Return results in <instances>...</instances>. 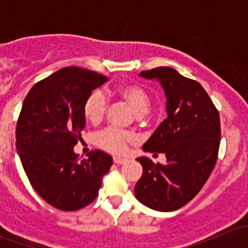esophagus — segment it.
<instances>
[{
    "instance_id": "esophagus-1",
    "label": "esophagus",
    "mask_w": 248,
    "mask_h": 248,
    "mask_svg": "<svg viewBox=\"0 0 248 248\" xmlns=\"http://www.w3.org/2000/svg\"><path fill=\"white\" fill-rule=\"evenodd\" d=\"M126 159L121 158V157H114V163L115 164H124Z\"/></svg>"
}]
</instances>
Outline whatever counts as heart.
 Masks as SVG:
<instances>
[{
  "label": "heart",
  "mask_w": 248,
  "mask_h": 248,
  "mask_svg": "<svg viewBox=\"0 0 248 248\" xmlns=\"http://www.w3.org/2000/svg\"><path fill=\"white\" fill-rule=\"evenodd\" d=\"M116 93L136 110L137 114L145 115L151 107V96L139 84H124L116 89ZM109 108V101L101 90H94L87 97L84 104V115L91 124H98L103 121ZM97 146L110 154L122 155L127 146L136 141L131 132L122 131L116 127H107L94 136Z\"/></svg>",
  "instance_id": "heart-1"
}]
</instances>
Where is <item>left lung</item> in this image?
<instances>
[{"mask_svg":"<svg viewBox=\"0 0 248 248\" xmlns=\"http://www.w3.org/2000/svg\"><path fill=\"white\" fill-rule=\"evenodd\" d=\"M156 78L167 96L168 117L144 144L145 151L164 154L167 164L147 157L137 161L142 175L134 187L137 199L157 211H174L191 202L216 166L221 141L219 114L198 81L170 67L140 72Z\"/></svg>","mask_w":248,"mask_h":248,"instance_id":"obj_1","label":"left lung"}]
</instances>
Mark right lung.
I'll list each match as a JSON object with an SVG mask.
<instances>
[{"label":"right lung","instance_id":"1","mask_svg":"<svg viewBox=\"0 0 248 248\" xmlns=\"http://www.w3.org/2000/svg\"><path fill=\"white\" fill-rule=\"evenodd\" d=\"M108 78L66 67L36 82L25 97L16 124V149L34 191L62 211H76L98 196L112 158L101 150L79 161L73 147L85 126L84 104Z\"/></svg>","mask_w":248,"mask_h":248}]
</instances>
